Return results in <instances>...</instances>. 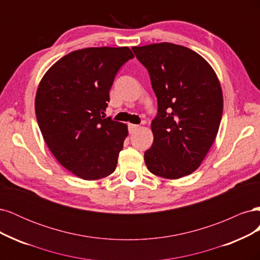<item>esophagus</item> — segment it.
Masks as SVG:
<instances>
[{"label": "esophagus", "instance_id": "esophagus-1", "mask_svg": "<svg viewBox=\"0 0 260 260\" xmlns=\"http://www.w3.org/2000/svg\"><path fill=\"white\" fill-rule=\"evenodd\" d=\"M128 127H129V132L130 133H133L136 130L139 129V125L138 124H133V123H129Z\"/></svg>", "mask_w": 260, "mask_h": 260}]
</instances>
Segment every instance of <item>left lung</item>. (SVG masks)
<instances>
[{"label":"left lung","instance_id":"obj_1","mask_svg":"<svg viewBox=\"0 0 260 260\" xmlns=\"http://www.w3.org/2000/svg\"><path fill=\"white\" fill-rule=\"evenodd\" d=\"M149 74L158 111L154 142L144 153L152 174L179 179L200 167L217 137L223 111L221 85L200 54L162 42L133 46Z\"/></svg>","mask_w":260,"mask_h":260}]
</instances>
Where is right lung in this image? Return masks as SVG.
I'll list each match as a JSON object with an SVG mask.
<instances>
[{
    "label": "right lung",
    "mask_w": 260,
    "mask_h": 260,
    "mask_svg": "<svg viewBox=\"0 0 260 260\" xmlns=\"http://www.w3.org/2000/svg\"><path fill=\"white\" fill-rule=\"evenodd\" d=\"M133 57L128 46L74 51L39 83L35 108L45 143L62 167L83 180L116 169L128 128L103 115L116 74Z\"/></svg>",
    "instance_id": "obj_1"
}]
</instances>
